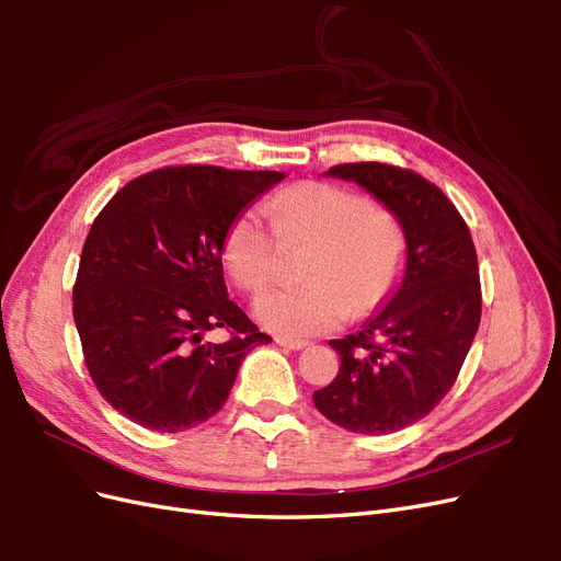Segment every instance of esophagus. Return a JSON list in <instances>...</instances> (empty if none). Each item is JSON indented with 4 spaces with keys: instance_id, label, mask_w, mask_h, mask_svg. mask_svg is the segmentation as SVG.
<instances>
[{
    "instance_id": "34e87169",
    "label": "esophagus",
    "mask_w": 561,
    "mask_h": 561,
    "mask_svg": "<svg viewBox=\"0 0 561 561\" xmlns=\"http://www.w3.org/2000/svg\"><path fill=\"white\" fill-rule=\"evenodd\" d=\"M276 344L283 348H290V351H301L309 346L307 339H290V336H276Z\"/></svg>"
}]
</instances>
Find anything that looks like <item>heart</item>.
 I'll use <instances>...</instances> for the list:
<instances>
[{"mask_svg": "<svg viewBox=\"0 0 561 561\" xmlns=\"http://www.w3.org/2000/svg\"><path fill=\"white\" fill-rule=\"evenodd\" d=\"M285 245L311 243L301 264L307 283L276 287L254 301L271 332L311 336L375 311L398 285L407 241L398 219L358 192L330 182H301L268 203ZM260 210H243L225 236V264L245 293H260L278 268V241Z\"/></svg>", "mask_w": 561, "mask_h": 561, "instance_id": "heart-1", "label": "heart"}]
</instances>
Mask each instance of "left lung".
Masks as SVG:
<instances>
[{
    "label": "left lung",
    "mask_w": 561,
    "mask_h": 561,
    "mask_svg": "<svg viewBox=\"0 0 561 561\" xmlns=\"http://www.w3.org/2000/svg\"><path fill=\"white\" fill-rule=\"evenodd\" d=\"M325 175L360 184L398 217L407 260L390 301L330 342L342 367L313 402L346 431L396 433L431 414L461 371L482 316L478 252L454 203L414 171L369 161Z\"/></svg>",
    "instance_id": "left-lung-1"
}]
</instances>
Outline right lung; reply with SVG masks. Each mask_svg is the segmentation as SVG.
I'll list each match as a JSON object with an SVG mask.
<instances>
[{
    "label": "right lung",
    "mask_w": 561,
    "mask_h": 561,
    "mask_svg": "<svg viewBox=\"0 0 561 561\" xmlns=\"http://www.w3.org/2000/svg\"><path fill=\"white\" fill-rule=\"evenodd\" d=\"M285 173L171 165L130 180L81 250L72 313L95 388L159 433L194 428L229 398L245 355L271 336L227 297L225 236ZM225 327V345L202 334Z\"/></svg>",
    "instance_id": "right-lung-1"
}]
</instances>
